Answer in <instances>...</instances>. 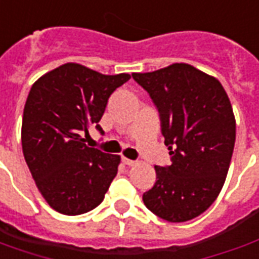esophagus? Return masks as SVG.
<instances>
[{"label":"esophagus","mask_w":259,"mask_h":259,"mask_svg":"<svg viewBox=\"0 0 259 259\" xmlns=\"http://www.w3.org/2000/svg\"><path fill=\"white\" fill-rule=\"evenodd\" d=\"M122 162L124 163V165H127V166H133L136 163V161H132V159H129V158H122Z\"/></svg>","instance_id":"esophagus-1"}]
</instances>
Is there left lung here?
I'll return each instance as SVG.
<instances>
[{"label": "left lung", "mask_w": 259, "mask_h": 259, "mask_svg": "<svg viewBox=\"0 0 259 259\" xmlns=\"http://www.w3.org/2000/svg\"><path fill=\"white\" fill-rule=\"evenodd\" d=\"M161 116L170 166H155L157 182L143 194L151 212L187 222L217 200L228 175L234 141L233 108L221 81L189 64L133 73Z\"/></svg>", "instance_id": "8db88e82"}]
</instances>
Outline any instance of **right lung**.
<instances>
[{"label":"right lung","instance_id":"add662e5","mask_svg":"<svg viewBox=\"0 0 259 259\" xmlns=\"http://www.w3.org/2000/svg\"><path fill=\"white\" fill-rule=\"evenodd\" d=\"M129 73L102 74L68 62L31 85L22 120V150L38 191L53 209L80 215L100 205L120 157L85 146L90 127L102 133L109 96Z\"/></svg>","mask_w":259,"mask_h":259}]
</instances>
